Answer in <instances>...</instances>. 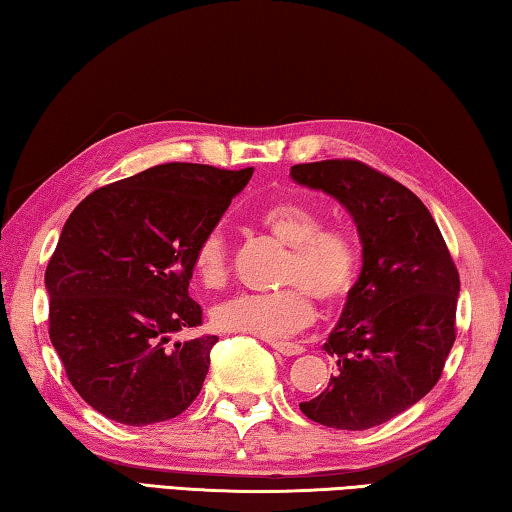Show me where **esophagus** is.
Segmentation results:
<instances>
[{
  "label": "esophagus",
  "mask_w": 512,
  "mask_h": 512,
  "mask_svg": "<svg viewBox=\"0 0 512 512\" xmlns=\"http://www.w3.org/2000/svg\"><path fill=\"white\" fill-rule=\"evenodd\" d=\"M272 349L279 351L281 356H299L304 354V347L297 345V342H270Z\"/></svg>",
  "instance_id": "34e87169"
}]
</instances>
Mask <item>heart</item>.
Here are the masks:
<instances>
[{"label":"heart","mask_w":512,"mask_h":512,"mask_svg":"<svg viewBox=\"0 0 512 512\" xmlns=\"http://www.w3.org/2000/svg\"><path fill=\"white\" fill-rule=\"evenodd\" d=\"M258 224L288 247L279 286L272 295H236L213 306L211 320L224 333H249L281 340L313 322V299L335 308L354 290L360 274V247L347 231L324 229L322 217L297 201H276L258 213ZM192 267L201 286L222 288L231 274V245L222 226L197 242Z\"/></svg>","instance_id":"obj_1"}]
</instances>
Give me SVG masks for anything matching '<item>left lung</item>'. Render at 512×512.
Returning a JSON list of instances; mask_svg holds the SVG:
<instances>
[{
  "label": "left lung",
  "instance_id": "8db88e82",
  "mask_svg": "<svg viewBox=\"0 0 512 512\" xmlns=\"http://www.w3.org/2000/svg\"><path fill=\"white\" fill-rule=\"evenodd\" d=\"M290 177L338 199L363 242V270L324 342L338 372L299 408L329 429H372L417 404L442 376L456 340V263L429 208L388 174L331 158L292 165Z\"/></svg>",
  "mask_w": 512,
  "mask_h": 512
}]
</instances>
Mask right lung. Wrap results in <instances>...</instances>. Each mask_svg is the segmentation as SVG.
Segmentation results:
<instances>
[{"label": "right lung", "mask_w": 512, "mask_h": 512, "mask_svg": "<svg viewBox=\"0 0 512 512\" xmlns=\"http://www.w3.org/2000/svg\"><path fill=\"white\" fill-rule=\"evenodd\" d=\"M254 167L165 163L81 201L49 258V338L67 381L97 413L129 426L181 415L197 399L217 335L188 295L192 254Z\"/></svg>", "instance_id": "add662e5"}]
</instances>
